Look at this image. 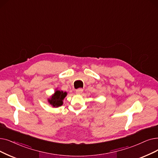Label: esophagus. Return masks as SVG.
I'll list each match as a JSON object with an SVG mask.
<instances>
[{
	"mask_svg": "<svg viewBox=\"0 0 158 158\" xmlns=\"http://www.w3.org/2000/svg\"><path fill=\"white\" fill-rule=\"evenodd\" d=\"M83 90L82 88H79V89H77L76 91H75V93H76L77 94H81L82 93H83Z\"/></svg>",
	"mask_w": 158,
	"mask_h": 158,
	"instance_id": "obj_1",
	"label": "esophagus"
}]
</instances>
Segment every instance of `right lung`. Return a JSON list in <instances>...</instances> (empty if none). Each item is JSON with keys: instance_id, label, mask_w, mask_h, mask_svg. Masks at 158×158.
Listing matches in <instances>:
<instances>
[{"instance_id": "add662e5", "label": "right lung", "mask_w": 158, "mask_h": 158, "mask_svg": "<svg viewBox=\"0 0 158 158\" xmlns=\"http://www.w3.org/2000/svg\"><path fill=\"white\" fill-rule=\"evenodd\" d=\"M66 92L59 90L56 89L54 94H53L50 98L48 99V103L53 108H58L62 106L63 104V100L67 95Z\"/></svg>"}]
</instances>
